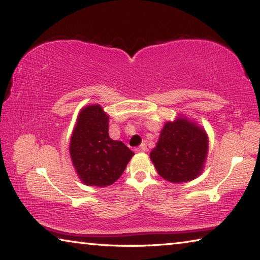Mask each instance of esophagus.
<instances>
[{
	"instance_id": "obj_1",
	"label": "esophagus",
	"mask_w": 260,
	"mask_h": 260,
	"mask_svg": "<svg viewBox=\"0 0 260 260\" xmlns=\"http://www.w3.org/2000/svg\"><path fill=\"white\" fill-rule=\"evenodd\" d=\"M147 149H148L147 148V144L146 143H142L140 147H138V148L135 149V151L136 152H144V151H147Z\"/></svg>"
}]
</instances>
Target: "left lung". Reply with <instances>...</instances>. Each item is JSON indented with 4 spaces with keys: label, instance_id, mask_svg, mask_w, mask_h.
Masks as SVG:
<instances>
[{
    "label": "left lung",
    "instance_id": "1",
    "mask_svg": "<svg viewBox=\"0 0 260 260\" xmlns=\"http://www.w3.org/2000/svg\"><path fill=\"white\" fill-rule=\"evenodd\" d=\"M208 144L204 129L180 118L174 122H166L150 158L158 174L167 181H190L203 170Z\"/></svg>",
    "mask_w": 260,
    "mask_h": 260
}]
</instances>
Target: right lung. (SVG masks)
Here are the masks:
<instances>
[{
	"label": "right lung",
	"mask_w": 260,
	"mask_h": 260,
	"mask_svg": "<svg viewBox=\"0 0 260 260\" xmlns=\"http://www.w3.org/2000/svg\"><path fill=\"white\" fill-rule=\"evenodd\" d=\"M79 178L88 186L107 187L116 182L134 152L109 136V117L100 105L81 110L70 143Z\"/></svg>",
	"instance_id": "obj_1"
}]
</instances>
